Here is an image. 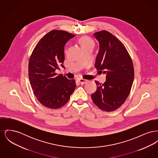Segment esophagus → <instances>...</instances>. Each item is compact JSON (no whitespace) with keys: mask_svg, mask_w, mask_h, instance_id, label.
<instances>
[{"mask_svg":"<svg viewBox=\"0 0 158 158\" xmlns=\"http://www.w3.org/2000/svg\"><path fill=\"white\" fill-rule=\"evenodd\" d=\"M78 81H79V82L81 84H85V83H86L87 82V80H86V79H82V78H81V79H78Z\"/></svg>","mask_w":158,"mask_h":158,"instance_id":"34e87169","label":"esophagus"}]
</instances>
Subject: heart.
Here are the masks:
<instances>
[{
	"label": "heart",
	"instance_id": "1",
	"mask_svg": "<svg viewBox=\"0 0 158 158\" xmlns=\"http://www.w3.org/2000/svg\"><path fill=\"white\" fill-rule=\"evenodd\" d=\"M79 43L82 48L89 47V46L94 47V41L90 39V38L87 36H83L81 38L79 39Z\"/></svg>",
	"mask_w": 158,
	"mask_h": 158
}]
</instances>
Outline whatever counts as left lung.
<instances>
[{
    "mask_svg": "<svg viewBox=\"0 0 158 158\" xmlns=\"http://www.w3.org/2000/svg\"><path fill=\"white\" fill-rule=\"evenodd\" d=\"M94 35L99 43L95 67L106 75L104 83L95 81L97 89L91 98L100 110L111 112L127 98L133 82L134 66L125 46L111 33L103 30Z\"/></svg>",
    "mask_w": 158,
    "mask_h": 158,
    "instance_id": "8db88e82",
    "label": "left lung"
}]
</instances>
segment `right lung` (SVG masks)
I'll use <instances>...</instances> for the list:
<instances>
[{
    "instance_id": "right-lung-1",
    "label": "right lung",
    "mask_w": 158,
    "mask_h": 158,
    "mask_svg": "<svg viewBox=\"0 0 158 158\" xmlns=\"http://www.w3.org/2000/svg\"><path fill=\"white\" fill-rule=\"evenodd\" d=\"M75 36L64 31H51L40 39L31 55L28 76L32 89L38 101L48 108L64 106L75 89V79L56 72L61 66L64 68V45Z\"/></svg>"
}]
</instances>
